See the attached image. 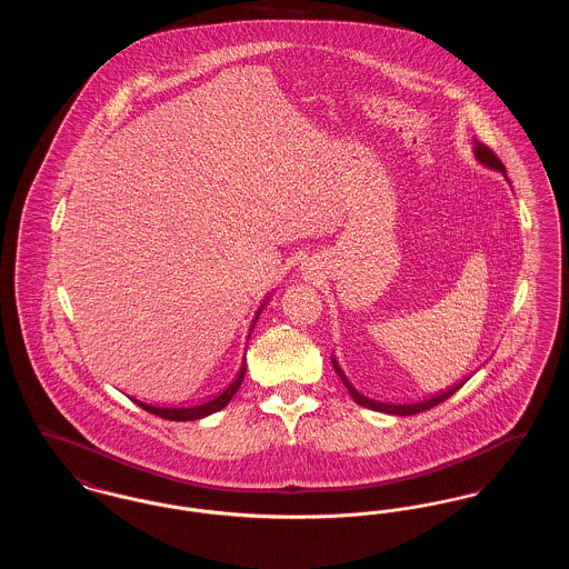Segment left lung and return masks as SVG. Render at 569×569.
<instances>
[{
    "mask_svg": "<svg viewBox=\"0 0 569 569\" xmlns=\"http://www.w3.org/2000/svg\"><path fill=\"white\" fill-rule=\"evenodd\" d=\"M473 156H476V160L482 163V166H487L490 170H497V172H501V174L506 177V166H503L501 160H499V158L488 149L487 144H482V142H478V140H473ZM506 179H508V177H506ZM330 360H332V369L337 371V376L341 378L343 386L348 388V392L352 395V399L358 403V406L367 407V409H373V411H381V413H390V416H413V413H420V411H427V409H431V407L439 406V403H443L446 399H450V397L459 390L460 386L469 379H460L459 383H455V386L446 388L443 392H437L433 397H427V399H420V401H411V403H388V401L371 399V397L362 395L360 390H356L352 381L348 379V376L343 373V369L339 367V360H337L335 356H332Z\"/></svg>",
    "mask_w": 569,
    "mask_h": 569,
    "instance_id": "left-lung-1",
    "label": "left lung"
}]
</instances>
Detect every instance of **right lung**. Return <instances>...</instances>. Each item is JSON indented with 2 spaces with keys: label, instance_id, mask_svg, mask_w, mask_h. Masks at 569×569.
I'll return each instance as SVG.
<instances>
[{
  "label": "right lung",
  "instance_id": "right-lung-1",
  "mask_svg": "<svg viewBox=\"0 0 569 569\" xmlns=\"http://www.w3.org/2000/svg\"><path fill=\"white\" fill-rule=\"evenodd\" d=\"M269 302V298L267 300H262V305L258 307V311H256V316H253V320H251V326H249V332L253 330V326L258 322V318H260V313H262V309H264V305ZM247 339H249V335H247ZM244 371H247V362H241V369H239V373H237V378L232 379V383L226 388V390H221V392H217L213 399H209V401H200V403H193V406H151V403H144V401H138L134 397H130L132 401H134L136 406L142 407L144 411H149V413H156V416H160L163 420H174V422H188V420H200V418H207V416H211V413H216L219 409H223V407L228 406L230 401H232V397L237 395V390L241 388V383H243Z\"/></svg>",
  "mask_w": 569,
  "mask_h": 569
}]
</instances>
